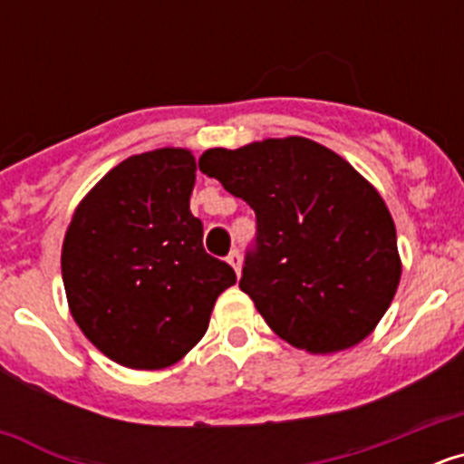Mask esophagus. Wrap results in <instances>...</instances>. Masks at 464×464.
<instances>
[{
    "label": "esophagus",
    "instance_id": "34e87169",
    "mask_svg": "<svg viewBox=\"0 0 464 464\" xmlns=\"http://www.w3.org/2000/svg\"><path fill=\"white\" fill-rule=\"evenodd\" d=\"M227 262H229V265H232V269H235L237 274H241V256H239V251L229 253Z\"/></svg>",
    "mask_w": 464,
    "mask_h": 464
}]
</instances>
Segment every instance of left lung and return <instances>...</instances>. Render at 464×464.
I'll use <instances>...</instances> for the list:
<instances>
[{
	"label": "left lung",
	"mask_w": 464,
	"mask_h": 464,
	"mask_svg": "<svg viewBox=\"0 0 464 464\" xmlns=\"http://www.w3.org/2000/svg\"><path fill=\"white\" fill-rule=\"evenodd\" d=\"M199 169L256 211L239 288L283 342L337 353L370 337L401 260L391 211L360 171L304 137L208 149Z\"/></svg>",
	"instance_id": "obj_1"
}]
</instances>
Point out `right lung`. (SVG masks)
<instances>
[{"label":"right lung","mask_w":464,"mask_h":464,"mask_svg":"<svg viewBox=\"0 0 464 464\" xmlns=\"http://www.w3.org/2000/svg\"><path fill=\"white\" fill-rule=\"evenodd\" d=\"M197 162L188 149L122 160L94 183L63 241L69 311L88 342L130 370H165L207 332L237 283L202 246L190 213Z\"/></svg>","instance_id":"1"}]
</instances>
